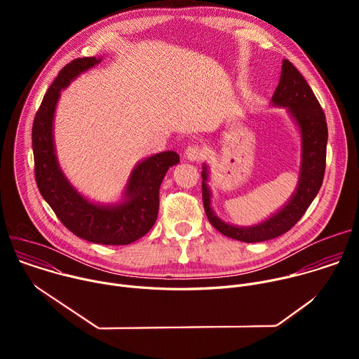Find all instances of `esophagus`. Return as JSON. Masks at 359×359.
<instances>
[{
  "label": "esophagus",
  "instance_id": "34e87169",
  "mask_svg": "<svg viewBox=\"0 0 359 359\" xmlns=\"http://www.w3.org/2000/svg\"><path fill=\"white\" fill-rule=\"evenodd\" d=\"M184 155L190 162H200L204 156H206V149L198 144H190L186 147Z\"/></svg>",
  "mask_w": 359,
  "mask_h": 359
}]
</instances>
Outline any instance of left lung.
I'll return each instance as SVG.
<instances>
[{
  "label": "left lung",
  "instance_id": "8db88e82",
  "mask_svg": "<svg viewBox=\"0 0 359 359\" xmlns=\"http://www.w3.org/2000/svg\"><path fill=\"white\" fill-rule=\"evenodd\" d=\"M271 104L278 108H287L301 133V168L298 184L283 209L267 220L250 227L229 224L219 219L212 209V193L208 184L209 170L206 165H203L201 172L203 206L209 222L222 234L244 243L271 240L295 226L318 194L325 173L328 140L325 115L310 85L288 60L283 61L280 82L271 97Z\"/></svg>",
  "mask_w": 359,
  "mask_h": 359
}]
</instances>
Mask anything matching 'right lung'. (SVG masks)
Masks as SVG:
<instances>
[{"mask_svg": "<svg viewBox=\"0 0 359 359\" xmlns=\"http://www.w3.org/2000/svg\"><path fill=\"white\" fill-rule=\"evenodd\" d=\"M100 58H78L64 67L42 99L32 125L35 180L39 193L75 236L97 244L126 245L143 237L159 213V189L169 168L180 162L173 150L156 153L139 162L125 187L123 200L97 204L83 197L61 170L54 144V115L60 93L79 74Z\"/></svg>", "mask_w": 359, "mask_h": 359, "instance_id": "add662e5", "label": "right lung"}]
</instances>
